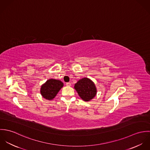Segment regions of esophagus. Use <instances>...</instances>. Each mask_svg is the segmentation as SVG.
<instances>
[{"label": "esophagus", "instance_id": "obj_1", "mask_svg": "<svg viewBox=\"0 0 150 150\" xmlns=\"http://www.w3.org/2000/svg\"><path fill=\"white\" fill-rule=\"evenodd\" d=\"M66 86H71V83H66Z\"/></svg>", "mask_w": 150, "mask_h": 150}]
</instances>
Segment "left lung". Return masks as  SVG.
<instances>
[{"instance_id":"1","label":"left lung","mask_w":150,"mask_h":150,"mask_svg":"<svg viewBox=\"0 0 150 150\" xmlns=\"http://www.w3.org/2000/svg\"><path fill=\"white\" fill-rule=\"evenodd\" d=\"M74 89L80 97L84 101L88 102L96 95L97 90L94 83L88 78H83L75 84Z\"/></svg>"}]
</instances>
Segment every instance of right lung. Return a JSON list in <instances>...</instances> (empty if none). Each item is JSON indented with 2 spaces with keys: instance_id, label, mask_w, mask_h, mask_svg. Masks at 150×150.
Returning <instances> with one entry per match:
<instances>
[{
  "instance_id": "right-lung-1",
  "label": "right lung",
  "mask_w": 150,
  "mask_h": 150,
  "mask_svg": "<svg viewBox=\"0 0 150 150\" xmlns=\"http://www.w3.org/2000/svg\"><path fill=\"white\" fill-rule=\"evenodd\" d=\"M64 86V83L60 80L49 79L40 88V93L47 100H52L57 95L59 90Z\"/></svg>"
}]
</instances>
